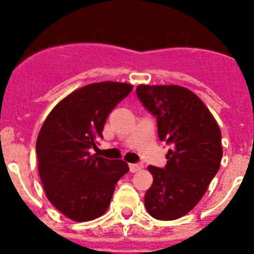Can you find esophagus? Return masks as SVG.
Wrapping results in <instances>:
<instances>
[{"mask_svg":"<svg viewBox=\"0 0 254 254\" xmlns=\"http://www.w3.org/2000/svg\"><path fill=\"white\" fill-rule=\"evenodd\" d=\"M143 168V165L142 164H129V170H131L132 173H136V172H138V170H141Z\"/></svg>","mask_w":254,"mask_h":254,"instance_id":"obj_1","label":"esophagus"}]
</instances>
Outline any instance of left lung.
<instances>
[{
  "instance_id": "obj_1",
  "label": "left lung",
  "mask_w": 254,
  "mask_h": 254,
  "mask_svg": "<svg viewBox=\"0 0 254 254\" xmlns=\"http://www.w3.org/2000/svg\"><path fill=\"white\" fill-rule=\"evenodd\" d=\"M138 99L156 117L158 134L172 146L167 165L147 169L154 177L145 207L154 219L176 220L202 198L223 158L221 131L198 96L178 85H138Z\"/></svg>"
}]
</instances>
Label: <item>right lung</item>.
Masks as SVG:
<instances>
[{
	"mask_svg": "<svg viewBox=\"0 0 254 254\" xmlns=\"http://www.w3.org/2000/svg\"><path fill=\"white\" fill-rule=\"evenodd\" d=\"M125 82L86 85L61 100L37 138L39 177L49 202L73 221H90L109 207L117 182L128 172L123 160L96 154L108 116L132 90Z\"/></svg>",
	"mask_w": 254,
	"mask_h": 254,
	"instance_id": "add662e5",
	"label": "right lung"
}]
</instances>
